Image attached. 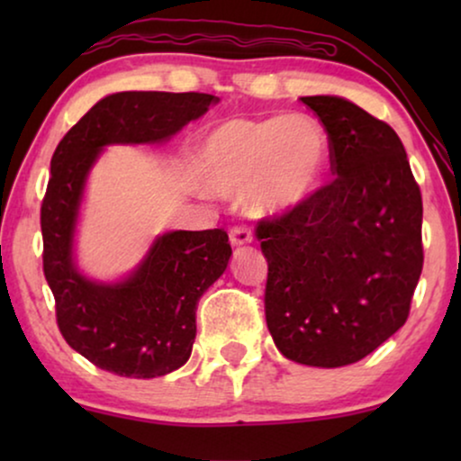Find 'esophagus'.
Wrapping results in <instances>:
<instances>
[{
	"label": "esophagus",
	"mask_w": 461,
	"mask_h": 461,
	"mask_svg": "<svg viewBox=\"0 0 461 461\" xmlns=\"http://www.w3.org/2000/svg\"><path fill=\"white\" fill-rule=\"evenodd\" d=\"M251 241H254V237H251L249 229H245V226H235V229H230L232 248H241V245H248Z\"/></svg>",
	"instance_id": "esophagus-1"
}]
</instances>
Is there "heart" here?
Wrapping results in <instances>:
<instances>
[{
    "label": "heart",
    "mask_w": 461,
    "mask_h": 461,
    "mask_svg": "<svg viewBox=\"0 0 461 461\" xmlns=\"http://www.w3.org/2000/svg\"><path fill=\"white\" fill-rule=\"evenodd\" d=\"M331 138L311 115L226 119L207 130L194 150L201 185L216 197L245 194L251 216L279 218L323 186Z\"/></svg>",
    "instance_id": "1"
}]
</instances>
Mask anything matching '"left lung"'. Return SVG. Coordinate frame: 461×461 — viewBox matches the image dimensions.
Segmentation results:
<instances>
[{
    "label": "left lung",
    "instance_id": "left-lung-1",
    "mask_svg": "<svg viewBox=\"0 0 461 461\" xmlns=\"http://www.w3.org/2000/svg\"><path fill=\"white\" fill-rule=\"evenodd\" d=\"M331 138V185L258 224L267 325L308 367L361 361L405 325L421 275V194L388 123L342 96H304Z\"/></svg>",
    "mask_w": 461,
    "mask_h": 461
}]
</instances>
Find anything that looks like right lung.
Masks as SVG:
<instances>
[{
    "label": "right lung",
    "mask_w": 461,
    "mask_h": 461,
    "mask_svg": "<svg viewBox=\"0 0 461 461\" xmlns=\"http://www.w3.org/2000/svg\"><path fill=\"white\" fill-rule=\"evenodd\" d=\"M218 100L199 92L109 94L67 131L52 155L41 235L56 321L73 350L115 375L147 380L188 361L199 298L222 276L232 249L222 229L169 230L123 279H90L75 254L87 176L104 147L167 142Z\"/></svg>",
    "instance_id": "obj_1"
}]
</instances>
